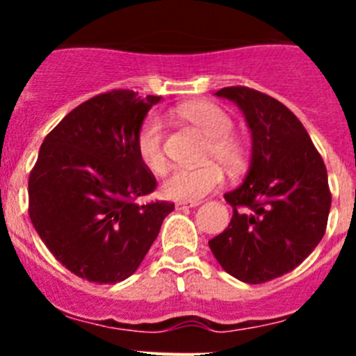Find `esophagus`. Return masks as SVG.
<instances>
[{"label":"esophagus","mask_w":356,"mask_h":356,"mask_svg":"<svg viewBox=\"0 0 356 356\" xmlns=\"http://www.w3.org/2000/svg\"><path fill=\"white\" fill-rule=\"evenodd\" d=\"M197 205H200L197 201H178V203H176V209H193V207Z\"/></svg>","instance_id":"esophagus-1"}]
</instances>
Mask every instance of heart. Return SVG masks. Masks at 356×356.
<instances>
[{"mask_svg": "<svg viewBox=\"0 0 356 356\" xmlns=\"http://www.w3.org/2000/svg\"><path fill=\"white\" fill-rule=\"evenodd\" d=\"M178 114L209 137L205 155L219 160L229 171L242 168L246 151L241 140L232 135L234 121L228 112L216 103L194 102L178 108ZM135 149L140 162L151 172H162L165 169V153H163V124L159 115L149 114L140 122ZM222 169L216 162H205L196 168H175L169 171L162 184L163 196L180 201H197L213 188L222 184Z\"/></svg>", "mask_w": 356, "mask_h": 356, "instance_id": "b5f03b06", "label": "heart"}]
</instances>
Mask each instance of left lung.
<instances>
[{"label":"left lung","mask_w":356,"mask_h":356,"mask_svg":"<svg viewBox=\"0 0 356 356\" xmlns=\"http://www.w3.org/2000/svg\"><path fill=\"white\" fill-rule=\"evenodd\" d=\"M251 130L246 178L225 194L234 216L209 241L228 275L266 284L300 266L325 235L332 194L319 151L300 119L275 97L250 87H225Z\"/></svg>","instance_id":"obj_1"}]
</instances>
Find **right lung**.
I'll use <instances>...</instances> for the list:
<instances>
[{
    "mask_svg": "<svg viewBox=\"0 0 356 356\" xmlns=\"http://www.w3.org/2000/svg\"><path fill=\"white\" fill-rule=\"evenodd\" d=\"M160 96L115 89L78 105L44 139L28 180L31 225L65 269L94 284L137 271L175 203H134L156 180L135 137Z\"/></svg>",
    "mask_w": 356,
    "mask_h": 356,
    "instance_id": "right-lung-1",
    "label": "right lung"
}]
</instances>
